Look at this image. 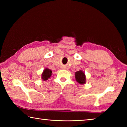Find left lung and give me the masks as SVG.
<instances>
[{
  "instance_id": "left-lung-1",
  "label": "left lung",
  "mask_w": 127,
  "mask_h": 127,
  "mask_svg": "<svg viewBox=\"0 0 127 127\" xmlns=\"http://www.w3.org/2000/svg\"><path fill=\"white\" fill-rule=\"evenodd\" d=\"M75 77L77 82H78L80 84H84L86 83V77L85 74L82 70L77 71L75 73Z\"/></svg>"
}]
</instances>
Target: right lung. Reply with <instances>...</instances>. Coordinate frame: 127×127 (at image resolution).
Segmentation results:
<instances>
[{"instance_id":"obj_1","label":"right lung","mask_w":127,"mask_h":127,"mask_svg":"<svg viewBox=\"0 0 127 127\" xmlns=\"http://www.w3.org/2000/svg\"><path fill=\"white\" fill-rule=\"evenodd\" d=\"M51 73H52V71L50 69H49L48 68H46L44 70L42 74V79L44 81L48 80L49 78H50L51 76Z\"/></svg>"}]
</instances>
